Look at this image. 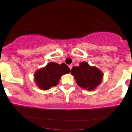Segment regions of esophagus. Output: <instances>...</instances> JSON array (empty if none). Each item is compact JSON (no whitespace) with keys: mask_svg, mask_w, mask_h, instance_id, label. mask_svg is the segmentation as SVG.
<instances>
[{"mask_svg":"<svg viewBox=\"0 0 132 132\" xmlns=\"http://www.w3.org/2000/svg\"><path fill=\"white\" fill-rule=\"evenodd\" d=\"M72 67H73V66H72V65H69V69H70V70H72Z\"/></svg>","mask_w":132,"mask_h":132,"instance_id":"obj_1","label":"esophagus"}]
</instances>
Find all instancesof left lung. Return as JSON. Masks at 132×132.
Listing matches in <instances>:
<instances>
[{
  "label": "left lung",
  "mask_w": 132,
  "mask_h": 132,
  "mask_svg": "<svg viewBox=\"0 0 132 132\" xmlns=\"http://www.w3.org/2000/svg\"><path fill=\"white\" fill-rule=\"evenodd\" d=\"M77 85L88 91L95 89L101 84L103 74L95 66H90L87 62H82L79 66L73 67L71 70Z\"/></svg>",
  "instance_id": "1"
}]
</instances>
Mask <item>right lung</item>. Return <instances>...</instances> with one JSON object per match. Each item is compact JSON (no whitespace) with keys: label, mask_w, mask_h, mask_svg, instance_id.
I'll return each instance as SVG.
<instances>
[{"label":"right lung","mask_w":132,"mask_h":132,"mask_svg":"<svg viewBox=\"0 0 132 132\" xmlns=\"http://www.w3.org/2000/svg\"><path fill=\"white\" fill-rule=\"evenodd\" d=\"M70 72L69 67L62 63L49 62L44 67L38 69L34 73V81L40 89L47 90L58 85L62 75Z\"/></svg>","instance_id":"add662e5"}]
</instances>
